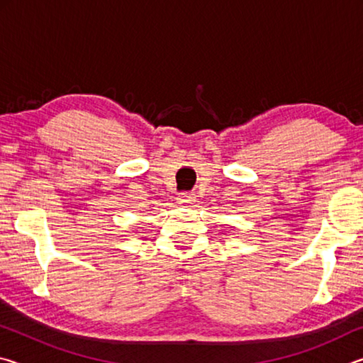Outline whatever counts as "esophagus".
Masks as SVG:
<instances>
[{
  "label": "esophagus",
  "instance_id": "1",
  "mask_svg": "<svg viewBox=\"0 0 363 363\" xmlns=\"http://www.w3.org/2000/svg\"><path fill=\"white\" fill-rule=\"evenodd\" d=\"M177 203L182 206H192L195 203V195L190 192H182L177 195Z\"/></svg>",
  "mask_w": 363,
  "mask_h": 363
}]
</instances>
